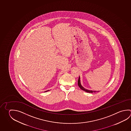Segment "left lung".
Here are the masks:
<instances>
[{
    "label": "left lung",
    "instance_id": "obj_1",
    "mask_svg": "<svg viewBox=\"0 0 131 131\" xmlns=\"http://www.w3.org/2000/svg\"><path fill=\"white\" fill-rule=\"evenodd\" d=\"M78 85H79V87L82 90L85 91L86 92L88 93H93V92H96V91H91V90H88L87 89H86L85 88L83 87L82 85L81 84V82H80V77H79V80H78ZM99 92V91H98Z\"/></svg>",
    "mask_w": 131,
    "mask_h": 131
}]
</instances>
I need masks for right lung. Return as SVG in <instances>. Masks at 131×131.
<instances>
[{
  "mask_svg": "<svg viewBox=\"0 0 131 131\" xmlns=\"http://www.w3.org/2000/svg\"><path fill=\"white\" fill-rule=\"evenodd\" d=\"M49 91V90H48V91H46L45 92H47V91Z\"/></svg>",
  "mask_w": 131,
  "mask_h": 131,
  "instance_id": "add662e5",
  "label": "right lung"
}]
</instances>
